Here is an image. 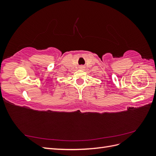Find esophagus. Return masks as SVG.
<instances>
[{"label":"esophagus","instance_id":"1","mask_svg":"<svg viewBox=\"0 0 156 156\" xmlns=\"http://www.w3.org/2000/svg\"><path fill=\"white\" fill-rule=\"evenodd\" d=\"M80 68H84V66H80V67H79Z\"/></svg>","mask_w":156,"mask_h":156}]
</instances>
